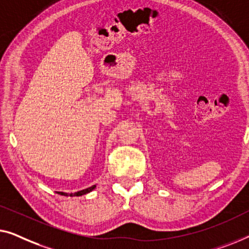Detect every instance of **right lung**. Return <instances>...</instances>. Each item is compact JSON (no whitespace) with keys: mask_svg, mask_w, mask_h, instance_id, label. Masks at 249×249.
Here are the masks:
<instances>
[{"mask_svg":"<svg viewBox=\"0 0 249 249\" xmlns=\"http://www.w3.org/2000/svg\"><path fill=\"white\" fill-rule=\"evenodd\" d=\"M94 187H96V185H93V186H91V187H89V188H86V190H82V191H80V192H76V193L68 194V193H63V192H58V194L64 195V196H81V195H83V194L90 193V192L92 191Z\"/></svg>","mask_w":249,"mask_h":249,"instance_id":"obj_1","label":"right lung"}]
</instances>
